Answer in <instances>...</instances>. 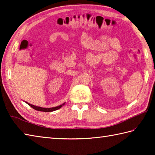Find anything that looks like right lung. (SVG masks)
Segmentation results:
<instances>
[{
    "label": "right lung",
    "instance_id": "1",
    "mask_svg": "<svg viewBox=\"0 0 155 155\" xmlns=\"http://www.w3.org/2000/svg\"><path fill=\"white\" fill-rule=\"evenodd\" d=\"M27 103V104H28L29 106H31V107H32L33 109H34L35 110H38L39 111H44V112H50V111H56L57 110H58V109L61 108L62 106L65 104H63L62 105H60L59 106H57V107H50V108H45V107H38V106H35V105H33L29 104V103Z\"/></svg>",
    "mask_w": 155,
    "mask_h": 155
}]
</instances>
